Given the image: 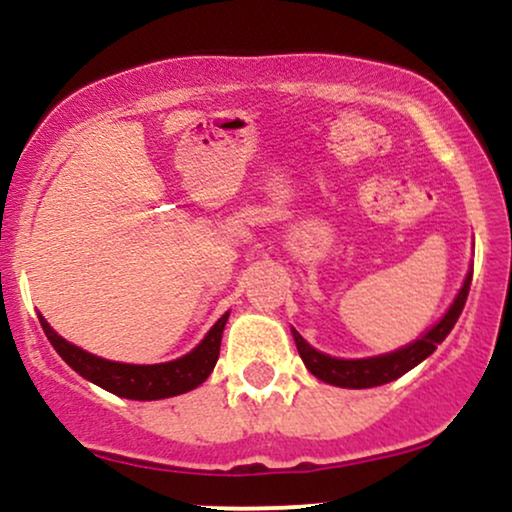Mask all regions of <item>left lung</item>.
<instances>
[{
	"instance_id": "1",
	"label": "left lung",
	"mask_w": 512,
	"mask_h": 512,
	"mask_svg": "<svg viewBox=\"0 0 512 512\" xmlns=\"http://www.w3.org/2000/svg\"><path fill=\"white\" fill-rule=\"evenodd\" d=\"M469 284H472V272L464 279L460 293H457L455 303L445 313L443 320L436 327H431L424 337L416 339L414 344L404 346V349L392 351V354L375 356V358H358V361H344V358H332L327 354H320L310 346L305 339L293 330V339H296V349L301 354L305 368L320 378L322 383H330L337 387H349V390H363V387H378L392 380L402 378L407 370L419 366L424 358H428L438 349V344L448 337L452 327H455L457 317H460L464 303L469 296Z\"/></svg>"
}]
</instances>
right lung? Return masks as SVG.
Listing matches in <instances>:
<instances>
[{"mask_svg": "<svg viewBox=\"0 0 512 512\" xmlns=\"http://www.w3.org/2000/svg\"><path fill=\"white\" fill-rule=\"evenodd\" d=\"M228 313L221 315V320L211 327L207 337L202 339V344L195 351H190L187 356L175 358L170 363H156V366H132V363H115L98 358L88 351L79 349V346L69 344L67 339H62L52 327L45 322V317L40 315V325H43L45 334H48L50 344L55 346V351L64 361L72 366L81 378L91 380L103 390L113 392L117 397L127 399H166L182 395V392L195 390L197 385H202L209 378L211 370H214L216 361H219V349H221V334L226 327Z\"/></svg>", "mask_w": 512, "mask_h": 512, "instance_id": "1", "label": "right lung"}]
</instances>
